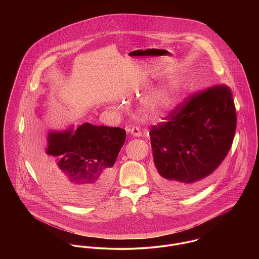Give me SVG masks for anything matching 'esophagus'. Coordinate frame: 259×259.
I'll return each mask as SVG.
<instances>
[{"label": "esophagus", "mask_w": 259, "mask_h": 259, "mask_svg": "<svg viewBox=\"0 0 259 259\" xmlns=\"http://www.w3.org/2000/svg\"><path fill=\"white\" fill-rule=\"evenodd\" d=\"M130 132H131V134L134 136V137H141V136H142V132H141V130H140L139 127L133 126V127L131 128Z\"/></svg>", "instance_id": "1"}]
</instances>
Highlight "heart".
<instances>
[{
  "label": "heart",
  "instance_id": "obj_1",
  "mask_svg": "<svg viewBox=\"0 0 259 259\" xmlns=\"http://www.w3.org/2000/svg\"><path fill=\"white\" fill-rule=\"evenodd\" d=\"M176 89H163L148 94L144 100V107L153 116H161L172 111L177 101Z\"/></svg>",
  "mask_w": 259,
  "mask_h": 259
}]
</instances>
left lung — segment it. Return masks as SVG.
<instances>
[{"instance_id":"8db88e82","label":"left lung","mask_w":259,"mask_h":259,"mask_svg":"<svg viewBox=\"0 0 259 259\" xmlns=\"http://www.w3.org/2000/svg\"><path fill=\"white\" fill-rule=\"evenodd\" d=\"M166 118L149 132L155 181L170 195L187 196L209 184L231 148L237 123L231 91L209 87Z\"/></svg>"}]
</instances>
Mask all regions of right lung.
I'll return each instance as SVG.
<instances>
[{"label": "right lung", "mask_w": 259, "mask_h": 259, "mask_svg": "<svg viewBox=\"0 0 259 259\" xmlns=\"http://www.w3.org/2000/svg\"><path fill=\"white\" fill-rule=\"evenodd\" d=\"M47 140L45 154L38 153L33 161L50 192L78 206L92 205L106 195L126 140L124 129L87 122L50 130Z\"/></svg>", "instance_id": "right-lung-1"}]
</instances>
